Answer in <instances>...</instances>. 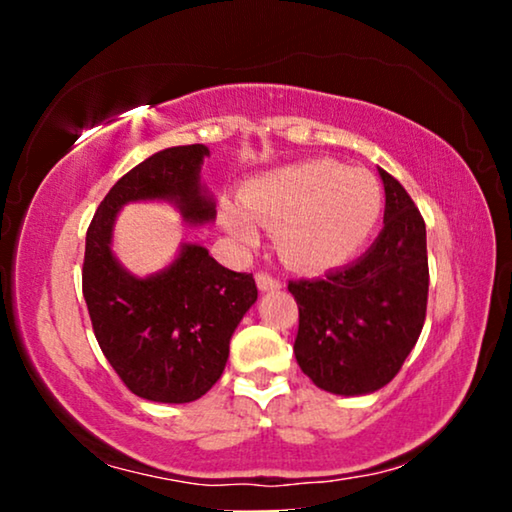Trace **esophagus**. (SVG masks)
<instances>
[{"label": "esophagus", "mask_w": 512, "mask_h": 512, "mask_svg": "<svg viewBox=\"0 0 512 512\" xmlns=\"http://www.w3.org/2000/svg\"><path fill=\"white\" fill-rule=\"evenodd\" d=\"M256 284H258V291H277V289H282V282H279L277 277H272V275H268V272H258L256 275Z\"/></svg>", "instance_id": "1"}]
</instances>
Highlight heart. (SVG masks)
Returning <instances> with one entry per match:
<instances>
[{
  "instance_id": "b5f03b06",
  "label": "heart",
  "mask_w": 512,
  "mask_h": 512,
  "mask_svg": "<svg viewBox=\"0 0 512 512\" xmlns=\"http://www.w3.org/2000/svg\"><path fill=\"white\" fill-rule=\"evenodd\" d=\"M242 207L223 205L221 223L237 242L254 244L261 223L275 228L286 263L328 270L347 263L382 214V188L366 170L333 160L279 167L242 188Z\"/></svg>"
}]
</instances>
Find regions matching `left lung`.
I'll list each match as a JSON object with an SVG mask.
<instances>
[{
  "label": "left lung",
  "mask_w": 512,
  "mask_h": 512,
  "mask_svg": "<svg viewBox=\"0 0 512 512\" xmlns=\"http://www.w3.org/2000/svg\"><path fill=\"white\" fill-rule=\"evenodd\" d=\"M384 228L359 261L289 282L298 303L293 352L319 389L363 396L394 380L426 319V226L408 191L377 167Z\"/></svg>",
  "instance_id": "8db88e82"
}]
</instances>
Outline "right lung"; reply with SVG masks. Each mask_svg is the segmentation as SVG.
I'll use <instances>...</instances> for the list:
<instances>
[{
	"mask_svg": "<svg viewBox=\"0 0 512 512\" xmlns=\"http://www.w3.org/2000/svg\"><path fill=\"white\" fill-rule=\"evenodd\" d=\"M205 144L153 153L104 195L86 233L83 298L95 338L125 387L153 403H191L219 380L230 338L256 303L254 277L216 263L184 242L174 261L149 277L132 275L111 251L114 221L128 202H170L191 226L216 219L200 181Z\"/></svg>",
	"mask_w": 512,
	"mask_h": 512,
	"instance_id": "add662e5",
	"label": "right lung"
}]
</instances>
